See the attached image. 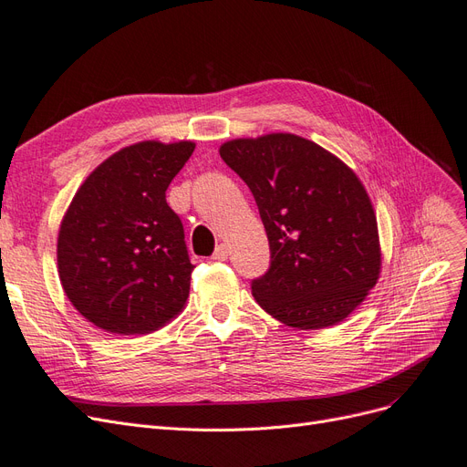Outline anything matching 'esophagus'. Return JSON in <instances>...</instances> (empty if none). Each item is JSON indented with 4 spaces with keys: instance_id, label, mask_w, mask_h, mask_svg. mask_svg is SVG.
Listing matches in <instances>:
<instances>
[{
    "instance_id": "obj_1",
    "label": "esophagus",
    "mask_w": 467,
    "mask_h": 467,
    "mask_svg": "<svg viewBox=\"0 0 467 467\" xmlns=\"http://www.w3.org/2000/svg\"><path fill=\"white\" fill-rule=\"evenodd\" d=\"M228 254H230V249H228L226 245H218L216 251H214V254H213V259H214V261H226Z\"/></svg>"
}]
</instances>
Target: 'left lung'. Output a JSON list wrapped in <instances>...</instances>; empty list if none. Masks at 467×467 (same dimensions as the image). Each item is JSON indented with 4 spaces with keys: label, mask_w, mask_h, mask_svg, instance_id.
Returning a JSON list of instances; mask_svg holds the SVG:
<instances>
[{
    "label": "left lung",
    "mask_w": 467,
    "mask_h": 467,
    "mask_svg": "<svg viewBox=\"0 0 467 467\" xmlns=\"http://www.w3.org/2000/svg\"><path fill=\"white\" fill-rule=\"evenodd\" d=\"M220 156L259 206L270 268L253 297L280 323L320 330L342 323L380 276L375 208L346 162L294 133L226 140Z\"/></svg>",
    "instance_id": "left-lung-1"
}]
</instances>
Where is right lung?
Segmentation results:
<instances>
[{"label":"right lung","instance_id":"add662e5","mask_svg":"<svg viewBox=\"0 0 467 467\" xmlns=\"http://www.w3.org/2000/svg\"><path fill=\"white\" fill-rule=\"evenodd\" d=\"M192 140H140L96 166L57 232L63 292L88 323L119 336L150 334L178 317L192 266L166 189Z\"/></svg>","mask_w":467,"mask_h":467}]
</instances>
